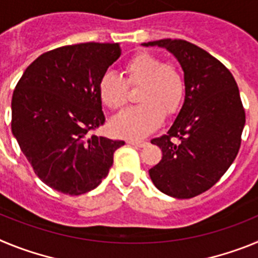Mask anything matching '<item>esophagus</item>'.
<instances>
[{"label":"esophagus","mask_w":258,"mask_h":258,"mask_svg":"<svg viewBox=\"0 0 258 258\" xmlns=\"http://www.w3.org/2000/svg\"><path fill=\"white\" fill-rule=\"evenodd\" d=\"M127 143L132 146H134V147H145V146H147V142H142V141H127Z\"/></svg>","instance_id":"34e87169"}]
</instances>
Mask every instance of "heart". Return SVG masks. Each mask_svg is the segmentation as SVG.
<instances>
[{"mask_svg": "<svg viewBox=\"0 0 258 258\" xmlns=\"http://www.w3.org/2000/svg\"><path fill=\"white\" fill-rule=\"evenodd\" d=\"M125 79L107 72L99 80L98 94L108 108L120 111L129 102V88H140V106L127 109L111 121L118 137L143 138L160 126L164 116L179 112L186 94L182 71L173 63H164L151 52H138L124 66Z\"/></svg>", "mask_w": 258, "mask_h": 258, "instance_id": "heart-1", "label": "heart"}]
</instances>
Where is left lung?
I'll return each instance as SVG.
<instances>
[{"label": "left lung", "mask_w": 258, "mask_h": 258, "mask_svg": "<svg viewBox=\"0 0 258 258\" xmlns=\"http://www.w3.org/2000/svg\"><path fill=\"white\" fill-rule=\"evenodd\" d=\"M143 45L169 50L186 81L178 116L168 133L151 141L163 157L150 177L161 192L190 199L217 183L238 155L245 124L238 85L218 59L188 41L164 38Z\"/></svg>", "instance_id": "left-lung-1"}]
</instances>
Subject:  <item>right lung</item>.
Segmentation results:
<instances>
[{"instance_id": "right-lung-1", "label": "right lung", "mask_w": 258, "mask_h": 258, "mask_svg": "<svg viewBox=\"0 0 258 258\" xmlns=\"http://www.w3.org/2000/svg\"><path fill=\"white\" fill-rule=\"evenodd\" d=\"M121 55L118 44L67 45L24 71L11 101V132L41 181L66 195L94 190L124 141L98 137L104 124L98 84Z\"/></svg>"}]
</instances>
